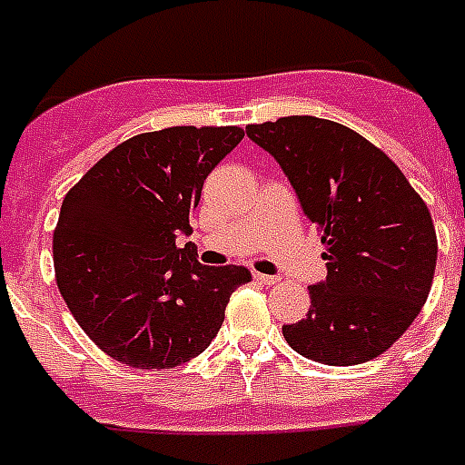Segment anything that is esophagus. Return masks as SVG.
Instances as JSON below:
<instances>
[{"label": "esophagus", "mask_w": 465, "mask_h": 465, "mask_svg": "<svg viewBox=\"0 0 465 465\" xmlns=\"http://www.w3.org/2000/svg\"><path fill=\"white\" fill-rule=\"evenodd\" d=\"M252 279L260 282V284H279L277 274H260V272H252Z\"/></svg>", "instance_id": "1"}]
</instances>
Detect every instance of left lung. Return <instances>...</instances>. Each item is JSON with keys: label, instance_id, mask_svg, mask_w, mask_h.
<instances>
[{"label": "left lung", "instance_id": "obj_1", "mask_svg": "<svg viewBox=\"0 0 465 465\" xmlns=\"http://www.w3.org/2000/svg\"><path fill=\"white\" fill-rule=\"evenodd\" d=\"M245 134L277 160L327 245V279L308 286L311 311L282 327L284 339L318 363L372 361L428 301L437 265L428 205L382 150L337 122L284 116Z\"/></svg>", "mask_w": 465, "mask_h": 465}]
</instances>
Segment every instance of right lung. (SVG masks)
<instances>
[{
  "label": "right lung",
  "mask_w": 465,
  "mask_h": 465,
  "mask_svg": "<svg viewBox=\"0 0 465 465\" xmlns=\"http://www.w3.org/2000/svg\"><path fill=\"white\" fill-rule=\"evenodd\" d=\"M243 141L236 126H173L116 145L62 203L56 286L83 331L119 363L176 368L210 346L239 265L207 267L191 236L203 183Z\"/></svg>",
  "instance_id": "right-lung-1"
}]
</instances>
